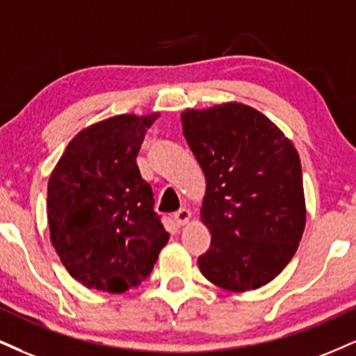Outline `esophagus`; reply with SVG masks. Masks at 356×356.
<instances>
[{
  "label": "esophagus",
  "instance_id": "34e87169",
  "mask_svg": "<svg viewBox=\"0 0 356 356\" xmlns=\"http://www.w3.org/2000/svg\"><path fill=\"white\" fill-rule=\"evenodd\" d=\"M191 217H192V212L189 209H179V211L174 213V219L179 225H186L187 222L191 220Z\"/></svg>",
  "mask_w": 356,
  "mask_h": 356
}]
</instances>
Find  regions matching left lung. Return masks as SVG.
<instances>
[{
  "instance_id": "left-lung-1",
  "label": "left lung",
  "mask_w": 356,
  "mask_h": 356,
  "mask_svg": "<svg viewBox=\"0 0 356 356\" xmlns=\"http://www.w3.org/2000/svg\"><path fill=\"white\" fill-rule=\"evenodd\" d=\"M181 119L207 181L200 219L212 241L200 272L232 292L259 289L292 260L305 229L300 157L270 119L241 102Z\"/></svg>"
}]
</instances>
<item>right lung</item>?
<instances>
[{
	"label": "right lung",
	"instance_id": "add662e5",
	"mask_svg": "<svg viewBox=\"0 0 356 356\" xmlns=\"http://www.w3.org/2000/svg\"><path fill=\"white\" fill-rule=\"evenodd\" d=\"M159 114L114 115L71 140L48 182L51 242L72 278L122 293L152 272L169 234L136 157Z\"/></svg>",
	"mask_w": 356,
	"mask_h": 356
}]
</instances>
